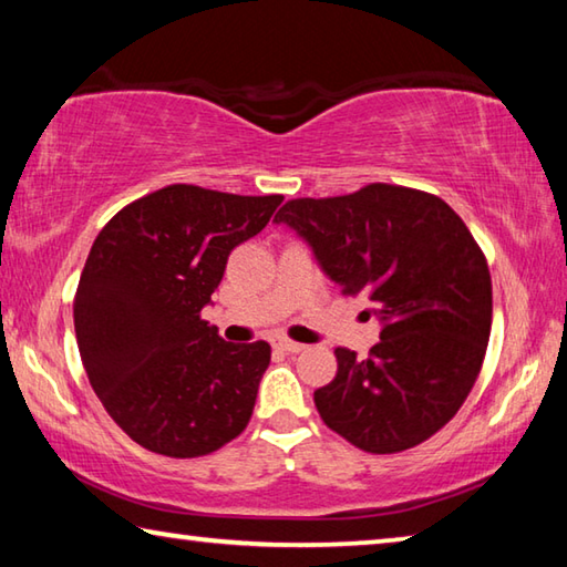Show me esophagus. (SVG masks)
Segmentation results:
<instances>
[{"mask_svg": "<svg viewBox=\"0 0 567 567\" xmlns=\"http://www.w3.org/2000/svg\"><path fill=\"white\" fill-rule=\"evenodd\" d=\"M275 344H277V348H280V350H285V352H302V350H305L302 342H295V340H290V338H277Z\"/></svg>", "mask_w": 567, "mask_h": 567, "instance_id": "esophagus-1", "label": "esophagus"}]
</instances>
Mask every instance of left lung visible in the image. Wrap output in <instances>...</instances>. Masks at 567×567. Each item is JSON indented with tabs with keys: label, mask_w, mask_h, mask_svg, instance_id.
Segmentation results:
<instances>
[{
	"label": "left lung",
	"mask_w": 567,
	"mask_h": 567,
	"mask_svg": "<svg viewBox=\"0 0 567 567\" xmlns=\"http://www.w3.org/2000/svg\"><path fill=\"white\" fill-rule=\"evenodd\" d=\"M275 223L312 247L342 295L368 297L382 322L364 360L334 350L338 375L315 390L324 425L375 455L425 443L470 395L491 340V270L463 219L427 192L372 182L290 199Z\"/></svg>",
	"instance_id": "left-lung-1"
}]
</instances>
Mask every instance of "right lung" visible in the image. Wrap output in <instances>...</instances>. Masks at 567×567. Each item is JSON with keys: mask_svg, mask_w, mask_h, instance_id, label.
<instances>
[{"mask_svg": "<svg viewBox=\"0 0 567 567\" xmlns=\"http://www.w3.org/2000/svg\"><path fill=\"white\" fill-rule=\"evenodd\" d=\"M280 203L169 185L122 207L94 239L74 295L76 344L104 410L150 453L209 455L252 417L270 344L225 342L203 307L229 252Z\"/></svg>", "mask_w": 567, "mask_h": 567, "instance_id": "right-lung-1", "label": "right lung"}]
</instances>
